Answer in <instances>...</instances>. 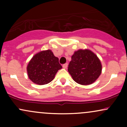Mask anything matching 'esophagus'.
Masks as SVG:
<instances>
[{
    "instance_id": "esophagus-1",
    "label": "esophagus",
    "mask_w": 127,
    "mask_h": 127,
    "mask_svg": "<svg viewBox=\"0 0 127 127\" xmlns=\"http://www.w3.org/2000/svg\"><path fill=\"white\" fill-rule=\"evenodd\" d=\"M67 66H68V64L65 63V64H63V68H64V69H65V68H67Z\"/></svg>"
}]
</instances>
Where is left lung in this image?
Masks as SVG:
<instances>
[{"mask_svg": "<svg viewBox=\"0 0 127 127\" xmlns=\"http://www.w3.org/2000/svg\"><path fill=\"white\" fill-rule=\"evenodd\" d=\"M101 71L100 59L88 49H80L75 51L68 67V72L73 79L82 85L94 83L101 75Z\"/></svg>", "mask_w": 127, "mask_h": 127, "instance_id": "1", "label": "left lung"}]
</instances>
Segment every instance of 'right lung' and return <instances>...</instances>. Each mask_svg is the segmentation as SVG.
I'll return each instance as SVG.
<instances>
[{"label": "right lung", "mask_w": 127, "mask_h": 127, "mask_svg": "<svg viewBox=\"0 0 127 127\" xmlns=\"http://www.w3.org/2000/svg\"><path fill=\"white\" fill-rule=\"evenodd\" d=\"M62 68L59 58L51 50L48 49L37 52L32 58L27 66V72L32 82L42 85L51 82Z\"/></svg>", "instance_id": "obj_1"}]
</instances>
